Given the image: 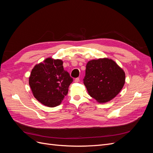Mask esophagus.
I'll use <instances>...</instances> for the list:
<instances>
[{"instance_id": "34e87169", "label": "esophagus", "mask_w": 153, "mask_h": 153, "mask_svg": "<svg viewBox=\"0 0 153 153\" xmlns=\"http://www.w3.org/2000/svg\"><path fill=\"white\" fill-rule=\"evenodd\" d=\"M79 81H80V78H76L75 79V82H76V83L78 82Z\"/></svg>"}]
</instances>
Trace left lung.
Returning a JSON list of instances; mask_svg holds the SVG:
<instances>
[{
	"label": "left lung",
	"instance_id": "obj_1",
	"mask_svg": "<svg viewBox=\"0 0 153 153\" xmlns=\"http://www.w3.org/2000/svg\"><path fill=\"white\" fill-rule=\"evenodd\" d=\"M83 81L92 98L103 103L115 98L123 89L125 73L112 59L92 60L87 64Z\"/></svg>",
	"mask_w": 153,
	"mask_h": 153
}]
</instances>
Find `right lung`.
Listing matches in <instances>:
<instances>
[{
  "label": "right lung",
  "mask_w": 153,
  "mask_h": 153,
  "mask_svg": "<svg viewBox=\"0 0 153 153\" xmlns=\"http://www.w3.org/2000/svg\"><path fill=\"white\" fill-rule=\"evenodd\" d=\"M61 60L46 59L32 69L29 83L35 98L43 105L55 107L61 103L73 79L64 70Z\"/></svg>",
  "instance_id": "add662e5"
}]
</instances>
